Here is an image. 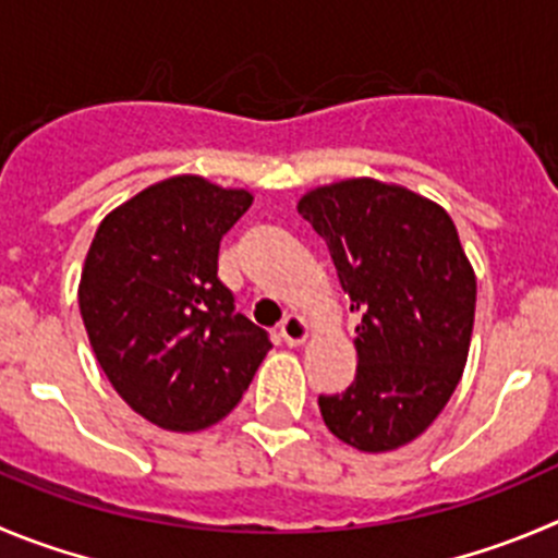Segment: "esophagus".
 <instances>
[{
	"label": "esophagus",
	"instance_id": "esophagus-1",
	"mask_svg": "<svg viewBox=\"0 0 558 558\" xmlns=\"http://www.w3.org/2000/svg\"><path fill=\"white\" fill-rule=\"evenodd\" d=\"M308 336H311V327L300 314H289L283 322H280V338H283L289 347L303 343Z\"/></svg>",
	"mask_w": 558,
	"mask_h": 558
}]
</instances>
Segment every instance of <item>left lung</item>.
Segmentation results:
<instances>
[{"instance_id":"left-lung-1","label":"left lung","mask_w":558,"mask_h":558,"mask_svg":"<svg viewBox=\"0 0 558 558\" xmlns=\"http://www.w3.org/2000/svg\"><path fill=\"white\" fill-rule=\"evenodd\" d=\"M296 211L327 242L355 327V383L319 397L327 429L357 451H393L440 415L471 350L476 275L446 208L397 184L316 186Z\"/></svg>"}]
</instances>
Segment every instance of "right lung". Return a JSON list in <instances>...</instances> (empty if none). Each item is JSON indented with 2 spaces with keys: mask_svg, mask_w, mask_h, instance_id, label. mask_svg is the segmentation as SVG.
<instances>
[{
  "mask_svg": "<svg viewBox=\"0 0 558 558\" xmlns=\"http://www.w3.org/2000/svg\"><path fill=\"white\" fill-rule=\"evenodd\" d=\"M253 203L173 175L109 211L87 250L80 311L118 397L173 432L226 418L272 350L217 278L220 239Z\"/></svg>",
  "mask_w": 558,
  "mask_h": 558,
  "instance_id": "right-lung-1",
  "label": "right lung"
}]
</instances>
